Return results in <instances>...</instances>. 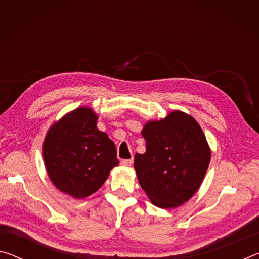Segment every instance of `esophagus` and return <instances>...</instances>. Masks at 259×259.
Returning <instances> with one entry per match:
<instances>
[{"label": "esophagus", "instance_id": "obj_1", "mask_svg": "<svg viewBox=\"0 0 259 259\" xmlns=\"http://www.w3.org/2000/svg\"><path fill=\"white\" fill-rule=\"evenodd\" d=\"M133 162H134L133 159H130V160H122L121 161V164L123 165V166H131V165H133Z\"/></svg>", "mask_w": 259, "mask_h": 259}]
</instances>
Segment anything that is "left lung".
Instances as JSON below:
<instances>
[{
	"label": "left lung",
	"mask_w": 259,
	"mask_h": 259,
	"mask_svg": "<svg viewBox=\"0 0 259 259\" xmlns=\"http://www.w3.org/2000/svg\"><path fill=\"white\" fill-rule=\"evenodd\" d=\"M146 152L136 153L138 182L156 207L174 209L187 202L201 186L211 159L207 138L190 114L172 111L144 124Z\"/></svg>",
	"instance_id": "left-lung-1"
}]
</instances>
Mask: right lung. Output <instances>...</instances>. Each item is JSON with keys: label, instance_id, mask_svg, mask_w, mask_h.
I'll return each instance as SVG.
<instances>
[{"label": "right lung", "instance_id": "obj_1", "mask_svg": "<svg viewBox=\"0 0 259 259\" xmlns=\"http://www.w3.org/2000/svg\"><path fill=\"white\" fill-rule=\"evenodd\" d=\"M98 115L81 106L54 122L43 142V161L51 183L74 199L97 192L119 164L116 148L97 128Z\"/></svg>", "mask_w": 259, "mask_h": 259}]
</instances>
